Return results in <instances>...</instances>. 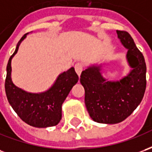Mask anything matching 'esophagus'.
Masks as SVG:
<instances>
[{"label": "esophagus", "instance_id": "obj_1", "mask_svg": "<svg viewBox=\"0 0 152 152\" xmlns=\"http://www.w3.org/2000/svg\"><path fill=\"white\" fill-rule=\"evenodd\" d=\"M75 70H76V72L77 73L78 76H80V74L83 71V65L82 63H77L75 64Z\"/></svg>", "mask_w": 152, "mask_h": 152}]
</instances>
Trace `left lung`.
<instances>
[{
  "label": "left lung",
  "mask_w": 152,
  "mask_h": 152,
  "mask_svg": "<svg viewBox=\"0 0 152 152\" xmlns=\"http://www.w3.org/2000/svg\"><path fill=\"white\" fill-rule=\"evenodd\" d=\"M126 49L127 59L133 68L119 81H107L102 76L101 66L83 71L80 83L85 88V103L90 117L98 123L117 124L129 116L142 100L146 90L145 59L127 31H116Z\"/></svg>",
  "instance_id": "obj_1"
}]
</instances>
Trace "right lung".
<instances>
[{
	"label": "right lung",
	"instance_id": "obj_1",
	"mask_svg": "<svg viewBox=\"0 0 152 152\" xmlns=\"http://www.w3.org/2000/svg\"><path fill=\"white\" fill-rule=\"evenodd\" d=\"M27 34L23 35L18 41L15 51L9 59L5 83L6 96L15 112L25 123L37 128L54 126L62 119V104L79 77L74 67H72L61 73L50 89L40 94L28 93L15 86L10 76L11 59L18 52L19 45Z\"/></svg>",
	"mask_w": 152,
	"mask_h": 152
}]
</instances>
